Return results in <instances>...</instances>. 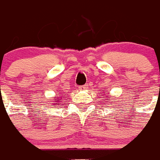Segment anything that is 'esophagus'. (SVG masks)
Returning a JSON list of instances; mask_svg holds the SVG:
<instances>
[{
    "label": "esophagus",
    "instance_id": "obj_1",
    "mask_svg": "<svg viewBox=\"0 0 160 160\" xmlns=\"http://www.w3.org/2000/svg\"><path fill=\"white\" fill-rule=\"evenodd\" d=\"M88 88V84H85V85H82V86L79 87V89H80L81 91H85V90H87Z\"/></svg>",
    "mask_w": 160,
    "mask_h": 160
}]
</instances>
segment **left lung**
<instances>
[{
  "label": "left lung",
  "instance_id": "1",
  "mask_svg": "<svg viewBox=\"0 0 160 160\" xmlns=\"http://www.w3.org/2000/svg\"><path fill=\"white\" fill-rule=\"evenodd\" d=\"M103 98H104V97H103ZM106 98H107V102H108V101H109V100H110V99H109V98H107V96H106Z\"/></svg>",
  "mask_w": 160,
  "mask_h": 160
}]
</instances>
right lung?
I'll return each instance as SVG.
<instances>
[{"mask_svg": "<svg viewBox=\"0 0 160 160\" xmlns=\"http://www.w3.org/2000/svg\"><path fill=\"white\" fill-rule=\"evenodd\" d=\"M61 97H62V96H59V98H54V99H53V101H54V102H56V103H54V104H56V105L59 104L60 102H61V101H62V98H61Z\"/></svg>", "mask_w": 160, "mask_h": 160, "instance_id": "1", "label": "right lung"}]
</instances>
